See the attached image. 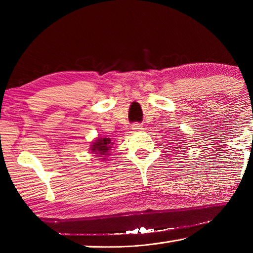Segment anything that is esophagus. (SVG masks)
<instances>
[{
	"label": "esophagus",
	"mask_w": 253,
	"mask_h": 253,
	"mask_svg": "<svg viewBox=\"0 0 253 253\" xmlns=\"http://www.w3.org/2000/svg\"><path fill=\"white\" fill-rule=\"evenodd\" d=\"M131 129H132L133 131H143L144 128H143V126L141 125V124L136 123V124H132Z\"/></svg>",
	"instance_id": "1"
}]
</instances>
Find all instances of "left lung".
I'll return each instance as SVG.
<instances>
[{
    "mask_svg": "<svg viewBox=\"0 0 253 253\" xmlns=\"http://www.w3.org/2000/svg\"><path fill=\"white\" fill-rule=\"evenodd\" d=\"M176 148H179V147H178V146H177V147H176Z\"/></svg>",
    "mask_w": 253,
    "mask_h": 253,
    "instance_id": "8db88e82",
    "label": "left lung"
}]
</instances>
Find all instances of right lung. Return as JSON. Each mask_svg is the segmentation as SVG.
I'll list each match as a JSON object with an SVG mask.
<instances>
[{
  "instance_id": "right-lung-1",
  "label": "right lung",
  "mask_w": 253,
  "mask_h": 253,
  "mask_svg": "<svg viewBox=\"0 0 253 253\" xmlns=\"http://www.w3.org/2000/svg\"><path fill=\"white\" fill-rule=\"evenodd\" d=\"M112 142L110 138H98L96 140L92 142V144L90 146L91 152H93L94 154L98 155H103V159L106 155H109V151L112 148Z\"/></svg>"
}]
</instances>
